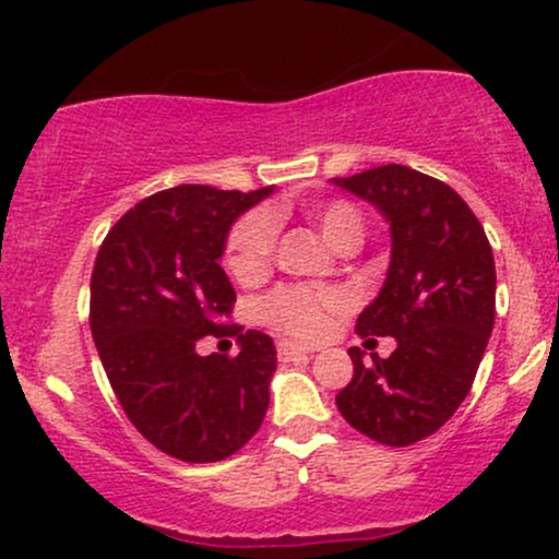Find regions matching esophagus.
<instances>
[{
  "mask_svg": "<svg viewBox=\"0 0 559 559\" xmlns=\"http://www.w3.org/2000/svg\"><path fill=\"white\" fill-rule=\"evenodd\" d=\"M307 355H312V349H307V346L294 344V342H278V357H281V362L299 360V357H307Z\"/></svg>",
  "mask_w": 559,
  "mask_h": 559,
  "instance_id": "1",
  "label": "esophagus"
}]
</instances>
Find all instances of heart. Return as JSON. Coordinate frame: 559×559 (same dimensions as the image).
Masks as SVG:
<instances>
[{
    "mask_svg": "<svg viewBox=\"0 0 559 559\" xmlns=\"http://www.w3.org/2000/svg\"><path fill=\"white\" fill-rule=\"evenodd\" d=\"M305 215L316 223L323 239L336 249H349L362 236V213L346 199L307 204ZM275 249L273 217L249 213L228 234V271L239 281L267 273ZM349 307L346 292L336 286H281L260 301V316L273 329L299 338H318L329 320Z\"/></svg>",
    "mask_w": 559,
    "mask_h": 559,
    "instance_id": "1",
    "label": "heart"
}]
</instances>
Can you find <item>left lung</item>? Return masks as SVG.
<instances>
[{"label": "left lung", "instance_id": "obj_1", "mask_svg": "<svg viewBox=\"0 0 559 559\" xmlns=\"http://www.w3.org/2000/svg\"><path fill=\"white\" fill-rule=\"evenodd\" d=\"M333 183L368 199L391 226V265L357 333L394 336L396 349L365 360L336 394L352 428L386 447H409L457 413L489 344L497 271L484 226L465 199L407 165H381Z\"/></svg>", "mask_w": 559, "mask_h": 559}]
</instances>
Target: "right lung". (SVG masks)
Wrapping results in <instances>:
<instances>
[{"label": "right lung", "mask_w": 559, "mask_h": 559, "mask_svg": "<svg viewBox=\"0 0 559 559\" xmlns=\"http://www.w3.org/2000/svg\"><path fill=\"white\" fill-rule=\"evenodd\" d=\"M183 183L141 199L96 252L88 323L110 386L150 444L183 463H217L265 418L273 338L226 323L236 292L221 267L230 223L271 194ZM204 335L242 352L195 355Z\"/></svg>", "instance_id": "add662e5"}]
</instances>
